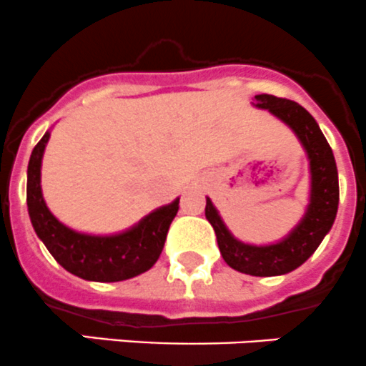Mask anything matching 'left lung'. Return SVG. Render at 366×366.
<instances>
[{
    "label": "left lung",
    "instance_id": "left-lung-1",
    "mask_svg": "<svg viewBox=\"0 0 366 366\" xmlns=\"http://www.w3.org/2000/svg\"><path fill=\"white\" fill-rule=\"evenodd\" d=\"M254 101L256 107L265 108L285 124L290 126L306 149L311 171V197L306 215L280 244L249 245L238 242L227 231L219 212L208 197L204 213L215 229L217 244L224 262L238 272L269 277L292 272L317 251L336 219L340 188L332 149L310 112L295 101L270 94H258L254 96Z\"/></svg>",
    "mask_w": 366,
    "mask_h": 366
}]
</instances>
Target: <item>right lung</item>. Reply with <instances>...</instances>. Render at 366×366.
Masks as SVG:
<instances>
[{
	"mask_svg": "<svg viewBox=\"0 0 366 366\" xmlns=\"http://www.w3.org/2000/svg\"><path fill=\"white\" fill-rule=\"evenodd\" d=\"M49 133L34 147L28 164L26 202L37 237L67 272L86 281L115 283L146 272L157 263L179 199L140 220L135 227L112 237H92L69 229L46 206L41 190V164Z\"/></svg>",
	"mask_w": 366,
	"mask_h": 366,
	"instance_id": "obj_1",
	"label": "right lung"
}]
</instances>
